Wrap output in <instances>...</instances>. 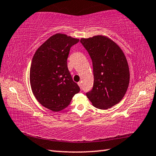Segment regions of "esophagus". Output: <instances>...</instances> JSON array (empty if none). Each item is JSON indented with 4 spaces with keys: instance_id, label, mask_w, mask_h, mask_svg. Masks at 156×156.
Masks as SVG:
<instances>
[{
    "instance_id": "esophagus-1",
    "label": "esophagus",
    "mask_w": 156,
    "mask_h": 156,
    "mask_svg": "<svg viewBox=\"0 0 156 156\" xmlns=\"http://www.w3.org/2000/svg\"><path fill=\"white\" fill-rule=\"evenodd\" d=\"M78 86L80 87V88L81 89V88H82V83H81V82H78Z\"/></svg>"
}]
</instances>
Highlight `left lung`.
I'll return each instance as SVG.
<instances>
[{
  "label": "left lung",
  "mask_w": 156,
  "mask_h": 156,
  "mask_svg": "<svg viewBox=\"0 0 156 156\" xmlns=\"http://www.w3.org/2000/svg\"><path fill=\"white\" fill-rule=\"evenodd\" d=\"M90 56L94 71V86L86 94L93 106L100 109L112 107L123 98L130 73L122 50L107 36L98 35L81 38Z\"/></svg>",
  "instance_id": "obj_1"
}]
</instances>
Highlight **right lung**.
<instances>
[{
	"label": "right lung",
	"instance_id": "add662e5",
	"mask_svg": "<svg viewBox=\"0 0 156 156\" xmlns=\"http://www.w3.org/2000/svg\"><path fill=\"white\" fill-rule=\"evenodd\" d=\"M79 39L56 34L41 44L31 61L30 80L36 100L53 112L65 109L80 87L67 67L70 48Z\"/></svg>",
	"mask_w": 156,
	"mask_h": 156
}]
</instances>
